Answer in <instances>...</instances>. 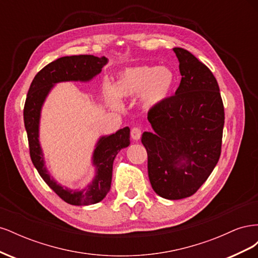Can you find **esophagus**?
I'll list each match as a JSON object with an SVG mask.
<instances>
[{
	"instance_id": "1",
	"label": "esophagus",
	"mask_w": 258,
	"mask_h": 258,
	"mask_svg": "<svg viewBox=\"0 0 258 258\" xmlns=\"http://www.w3.org/2000/svg\"><path fill=\"white\" fill-rule=\"evenodd\" d=\"M141 135H142L141 128L135 127V128L131 129V138L134 139L135 141H138V140H140V138H141Z\"/></svg>"
}]
</instances>
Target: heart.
<instances>
[{
  "label": "heart",
  "instance_id": "1",
  "mask_svg": "<svg viewBox=\"0 0 258 258\" xmlns=\"http://www.w3.org/2000/svg\"><path fill=\"white\" fill-rule=\"evenodd\" d=\"M176 75L169 67L138 66L128 68L120 73L115 89L105 88V97L113 107L120 106L119 99H134L141 95L142 110L152 112L161 106L172 93Z\"/></svg>",
  "mask_w": 258,
  "mask_h": 258
}]
</instances>
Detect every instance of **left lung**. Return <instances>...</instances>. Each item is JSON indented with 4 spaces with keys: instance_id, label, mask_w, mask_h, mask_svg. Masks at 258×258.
<instances>
[{
    "instance_id": "8db88e82",
    "label": "left lung",
    "mask_w": 258,
    "mask_h": 258,
    "mask_svg": "<svg viewBox=\"0 0 258 258\" xmlns=\"http://www.w3.org/2000/svg\"><path fill=\"white\" fill-rule=\"evenodd\" d=\"M181 83L175 95L148 113L154 132H143L148 177L160 197H189L212 173L220 159L224 105L209 68L188 50L173 48Z\"/></svg>"
}]
</instances>
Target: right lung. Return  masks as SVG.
<instances>
[{
	"instance_id": "obj_1",
	"label": "right lung",
	"mask_w": 258,
	"mask_h": 258,
	"mask_svg": "<svg viewBox=\"0 0 258 258\" xmlns=\"http://www.w3.org/2000/svg\"><path fill=\"white\" fill-rule=\"evenodd\" d=\"M107 63L105 57L92 54L62 57L50 62L38 72L31 83L28 91L23 120L28 135L30 156L37 172L50 188L67 204L73 206H88L103 200L110 191L112 183L113 162L121 148L130 144V129L124 127L115 134L101 137L92 154V165L96 175L92 182L82 190L70 189L61 186L50 176L45 166L44 155L40 144V119L42 106L53 86L61 82H89L102 71Z\"/></svg>"
}]
</instances>
